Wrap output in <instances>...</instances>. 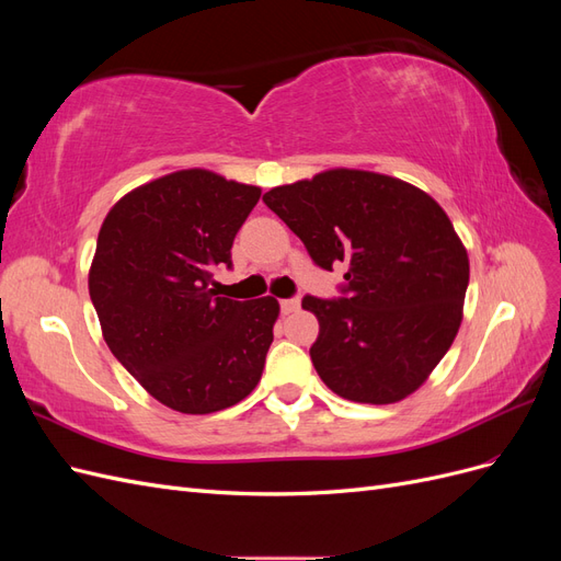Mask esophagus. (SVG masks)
<instances>
[{
	"mask_svg": "<svg viewBox=\"0 0 561 561\" xmlns=\"http://www.w3.org/2000/svg\"><path fill=\"white\" fill-rule=\"evenodd\" d=\"M299 297H290V299H280V311L285 313V316H290V313H295V311H299Z\"/></svg>",
	"mask_w": 561,
	"mask_h": 561,
	"instance_id": "1",
	"label": "esophagus"
}]
</instances>
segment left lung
<instances>
[{"label": "left lung", "instance_id": "left-lung-1", "mask_svg": "<svg viewBox=\"0 0 561 561\" xmlns=\"http://www.w3.org/2000/svg\"><path fill=\"white\" fill-rule=\"evenodd\" d=\"M313 264L344 262L342 297L307 295L318 339L311 360L353 402L407 398L445 358L461 325L470 266L447 213L402 180L336 168L262 198Z\"/></svg>", "mask_w": 561, "mask_h": 561}]
</instances>
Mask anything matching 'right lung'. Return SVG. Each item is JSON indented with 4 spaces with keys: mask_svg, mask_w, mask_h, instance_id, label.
Listing matches in <instances>:
<instances>
[{
    "mask_svg": "<svg viewBox=\"0 0 561 561\" xmlns=\"http://www.w3.org/2000/svg\"><path fill=\"white\" fill-rule=\"evenodd\" d=\"M260 196V186L192 168L133 190L100 227L89 293L105 342L175 412L227 410L262 377L278 301H236L210 287L215 268H231L233 239Z\"/></svg>",
    "mask_w": 561,
    "mask_h": 561,
    "instance_id": "1",
    "label": "right lung"
}]
</instances>
